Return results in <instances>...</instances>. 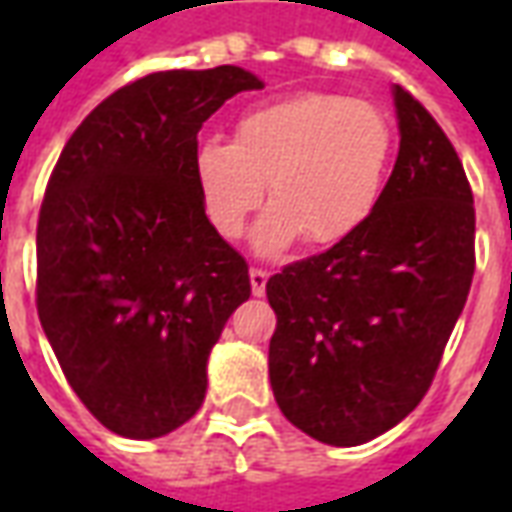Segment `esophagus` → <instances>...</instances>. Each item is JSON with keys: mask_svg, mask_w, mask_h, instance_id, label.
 I'll list each match as a JSON object with an SVG mask.
<instances>
[{"mask_svg": "<svg viewBox=\"0 0 512 512\" xmlns=\"http://www.w3.org/2000/svg\"><path fill=\"white\" fill-rule=\"evenodd\" d=\"M249 282H252V293H255V296H263V293H266L268 271H263V268H252V271H249Z\"/></svg>", "mask_w": 512, "mask_h": 512, "instance_id": "esophagus-1", "label": "esophagus"}]
</instances>
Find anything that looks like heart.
Listing matches in <instances>:
<instances>
[{
  "instance_id": "heart-1",
  "label": "heart",
  "mask_w": 512,
  "mask_h": 512,
  "mask_svg": "<svg viewBox=\"0 0 512 512\" xmlns=\"http://www.w3.org/2000/svg\"><path fill=\"white\" fill-rule=\"evenodd\" d=\"M392 164V126L376 106L334 93H299L252 106L233 142L205 139L191 169L202 211L222 238L255 227V249L277 255L307 235L315 246L354 238L376 216Z\"/></svg>"
}]
</instances>
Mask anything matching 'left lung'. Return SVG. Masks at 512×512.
Listing matches in <instances>:
<instances>
[{"instance_id": "8db88e82", "label": "left lung", "mask_w": 512, "mask_h": 512, "mask_svg": "<svg viewBox=\"0 0 512 512\" xmlns=\"http://www.w3.org/2000/svg\"><path fill=\"white\" fill-rule=\"evenodd\" d=\"M392 101L400 150L376 216L266 282L277 406L332 447L376 439L417 408L472 288L474 200L461 158L403 87Z\"/></svg>"}]
</instances>
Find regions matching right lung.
<instances>
[{
  "label": "right lung",
  "instance_id": "1",
  "mask_svg": "<svg viewBox=\"0 0 512 512\" xmlns=\"http://www.w3.org/2000/svg\"><path fill=\"white\" fill-rule=\"evenodd\" d=\"M263 82L238 65L161 71L98 104L62 150L38 219V315L101 425L158 439L205 400L208 356L252 293L202 211V123Z\"/></svg>",
  "mask_w": 512,
  "mask_h": 512
}]
</instances>
